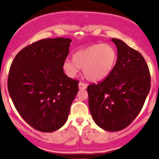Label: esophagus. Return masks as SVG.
<instances>
[{
  "instance_id": "1",
  "label": "esophagus",
  "mask_w": 159,
  "mask_h": 159,
  "mask_svg": "<svg viewBox=\"0 0 159 159\" xmlns=\"http://www.w3.org/2000/svg\"><path fill=\"white\" fill-rule=\"evenodd\" d=\"M87 84L83 83V82H80V83L78 84V88L81 89V90H85V89L87 88Z\"/></svg>"
}]
</instances>
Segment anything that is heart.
<instances>
[{
  "mask_svg": "<svg viewBox=\"0 0 159 159\" xmlns=\"http://www.w3.org/2000/svg\"><path fill=\"white\" fill-rule=\"evenodd\" d=\"M117 54L112 45L94 44L78 50L72 54V60L63 62V69L70 78H75L83 69L87 79L99 81L111 73L116 64Z\"/></svg>",
  "mask_w": 159,
  "mask_h": 159,
  "instance_id": "heart-1",
  "label": "heart"
}]
</instances>
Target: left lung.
<instances>
[{
	"label": "left lung",
	"instance_id": "left-lung-1",
	"mask_svg": "<svg viewBox=\"0 0 159 159\" xmlns=\"http://www.w3.org/2000/svg\"><path fill=\"white\" fill-rule=\"evenodd\" d=\"M117 60L108 76L87 87L89 107L96 125L108 132L126 128L141 111L150 90V73L141 54L113 38Z\"/></svg>",
	"mask_w": 159,
	"mask_h": 159
}]
</instances>
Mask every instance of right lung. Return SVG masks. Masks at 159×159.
<instances>
[{"mask_svg": "<svg viewBox=\"0 0 159 159\" xmlns=\"http://www.w3.org/2000/svg\"><path fill=\"white\" fill-rule=\"evenodd\" d=\"M72 40L61 37L34 43L18 53L9 72L8 91L19 114L43 132L66 123L78 91L77 80L63 72Z\"/></svg>", "mask_w": 159, "mask_h": 159, "instance_id": "right-lung-1", "label": "right lung"}]
</instances>
